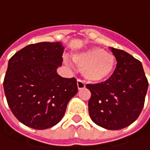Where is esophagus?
Wrapping results in <instances>:
<instances>
[{
    "mask_svg": "<svg viewBox=\"0 0 150 150\" xmlns=\"http://www.w3.org/2000/svg\"><path fill=\"white\" fill-rule=\"evenodd\" d=\"M77 87H78V89H79V90H82V89H84V88L85 87V83H84L82 80H77Z\"/></svg>",
    "mask_w": 150,
    "mask_h": 150,
    "instance_id": "esophagus-1",
    "label": "esophagus"
}]
</instances>
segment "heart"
Instances as JSON below:
<instances>
[{
    "instance_id": "obj_1",
    "label": "heart",
    "mask_w": 150,
    "mask_h": 150,
    "mask_svg": "<svg viewBox=\"0 0 150 150\" xmlns=\"http://www.w3.org/2000/svg\"><path fill=\"white\" fill-rule=\"evenodd\" d=\"M72 59L80 70L82 76L91 83H102L108 80L116 68L115 55L97 46L88 47L75 53Z\"/></svg>"
}]
</instances>
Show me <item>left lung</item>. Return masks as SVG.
<instances>
[{"label":"left lung","instance_id":"1","mask_svg":"<svg viewBox=\"0 0 150 150\" xmlns=\"http://www.w3.org/2000/svg\"><path fill=\"white\" fill-rule=\"evenodd\" d=\"M116 68L105 82L87 85L91 92L88 103L92 121L106 129L130 125L139 116L148 91V80L139 60L122 50L110 47Z\"/></svg>","mask_w":150,"mask_h":150}]
</instances>
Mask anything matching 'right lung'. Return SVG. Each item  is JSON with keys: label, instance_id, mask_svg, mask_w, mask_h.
Returning <instances> with one entry per match:
<instances>
[{"label": "right lung", "instance_id": "add662e5", "mask_svg": "<svg viewBox=\"0 0 150 150\" xmlns=\"http://www.w3.org/2000/svg\"><path fill=\"white\" fill-rule=\"evenodd\" d=\"M64 50L60 42H40L9 59L4 91L11 110L25 125L35 129L55 125L78 92L75 78H64L56 71Z\"/></svg>", "mask_w": 150, "mask_h": 150}]
</instances>
